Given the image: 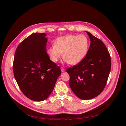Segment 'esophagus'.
I'll list each match as a JSON object with an SVG mask.
<instances>
[{"label":"esophagus","instance_id":"esophagus-1","mask_svg":"<svg viewBox=\"0 0 126 126\" xmlns=\"http://www.w3.org/2000/svg\"><path fill=\"white\" fill-rule=\"evenodd\" d=\"M61 69L62 72H64L65 71V68H64V67H61Z\"/></svg>","mask_w":126,"mask_h":126}]
</instances>
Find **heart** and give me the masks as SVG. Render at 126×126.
<instances>
[{
	"label": "heart",
	"mask_w": 126,
	"mask_h": 126,
	"mask_svg": "<svg viewBox=\"0 0 126 126\" xmlns=\"http://www.w3.org/2000/svg\"><path fill=\"white\" fill-rule=\"evenodd\" d=\"M53 44L54 46L49 47L47 50L52 62H57L62 56L65 62L76 65L86 55L89 42L87 37L83 34H69L58 37Z\"/></svg>",
	"instance_id": "b5f03b06"
}]
</instances>
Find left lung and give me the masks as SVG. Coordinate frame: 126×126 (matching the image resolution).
I'll return each mask as SVG.
<instances>
[{
	"label": "left lung",
	"mask_w": 126,
	"mask_h": 126,
	"mask_svg": "<svg viewBox=\"0 0 126 126\" xmlns=\"http://www.w3.org/2000/svg\"><path fill=\"white\" fill-rule=\"evenodd\" d=\"M86 32L91 40L86 55L79 64L66 70L70 77V89L82 100L94 98L103 91L111 67V57L105 44Z\"/></svg>",
	"instance_id": "obj_1"
}]
</instances>
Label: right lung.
Masks as SVG:
<instances>
[{
  "label": "right lung",
  "instance_id": "add662e5",
  "mask_svg": "<svg viewBox=\"0 0 126 126\" xmlns=\"http://www.w3.org/2000/svg\"><path fill=\"white\" fill-rule=\"evenodd\" d=\"M46 34L32 33L21 42L15 52L13 69L15 79L29 99L41 101L53 91L61 74L46 52Z\"/></svg>",
  "mask_w": 126,
  "mask_h": 126
}]
</instances>
